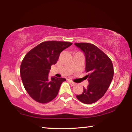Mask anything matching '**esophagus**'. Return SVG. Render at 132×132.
<instances>
[{
  "label": "esophagus",
  "mask_w": 132,
  "mask_h": 132,
  "mask_svg": "<svg viewBox=\"0 0 132 132\" xmlns=\"http://www.w3.org/2000/svg\"><path fill=\"white\" fill-rule=\"evenodd\" d=\"M70 85H71V86H75V85H76V84L75 83H74L73 82H72V81H70Z\"/></svg>",
  "instance_id": "esophagus-1"
}]
</instances>
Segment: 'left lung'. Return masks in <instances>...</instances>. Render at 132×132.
<instances>
[{
  "label": "left lung",
  "instance_id": "8db88e82",
  "mask_svg": "<svg viewBox=\"0 0 132 132\" xmlns=\"http://www.w3.org/2000/svg\"><path fill=\"white\" fill-rule=\"evenodd\" d=\"M85 57L86 72L89 85L76 97L85 104L96 102L104 95L113 77L112 62L104 52L89 43H75Z\"/></svg>",
  "mask_w": 132,
  "mask_h": 132
}]
</instances>
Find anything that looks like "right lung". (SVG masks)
<instances>
[{"mask_svg": "<svg viewBox=\"0 0 132 132\" xmlns=\"http://www.w3.org/2000/svg\"><path fill=\"white\" fill-rule=\"evenodd\" d=\"M72 44L65 41H45L35 47L25 55L20 66L24 87L29 95L40 103H46L56 97L65 78L48 77L52 65L59 55Z\"/></svg>", "mask_w": 132, "mask_h": 132, "instance_id": "right-lung-1", "label": "right lung"}]
</instances>
